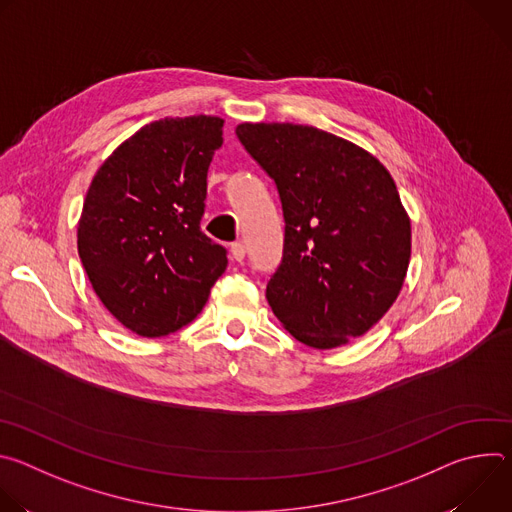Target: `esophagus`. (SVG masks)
Listing matches in <instances>:
<instances>
[{"instance_id":"1","label":"esophagus","mask_w":512,"mask_h":512,"mask_svg":"<svg viewBox=\"0 0 512 512\" xmlns=\"http://www.w3.org/2000/svg\"><path fill=\"white\" fill-rule=\"evenodd\" d=\"M245 253H247V249H245V245H243L241 241H237V243L231 245V257H233L235 261H243V259H245Z\"/></svg>"}]
</instances>
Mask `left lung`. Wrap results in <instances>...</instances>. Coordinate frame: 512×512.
Instances as JSON below:
<instances>
[{"mask_svg": "<svg viewBox=\"0 0 512 512\" xmlns=\"http://www.w3.org/2000/svg\"><path fill=\"white\" fill-rule=\"evenodd\" d=\"M243 148L275 182L283 255L265 298L312 348L369 332L393 306L411 257V223L387 168L310 125L241 123Z\"/></svg>", "mask_w": 512, "mask_h": 512, "instance_id": "8db88e82", "label": "left lung"}]
</instances>
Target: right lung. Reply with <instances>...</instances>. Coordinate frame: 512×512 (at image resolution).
<instances>
[{
	"label": "right lung",
	"instance_id": "obj_1",
	"mask_svg": "<svg viewBox=\"0 0 512 512\" xmlns=\"http://www.w3.org/2000/svg\"><path fill=\"white\" fill-rule=\"evenodd\" d=\"M223 123L192 115L143 125L89 186L79 257L103 306L139 336L192 322L227 269V249L200 231Z\"/></svg>",
	"mask_w": 512,
	"mask_h": 512
}]
</instances>
